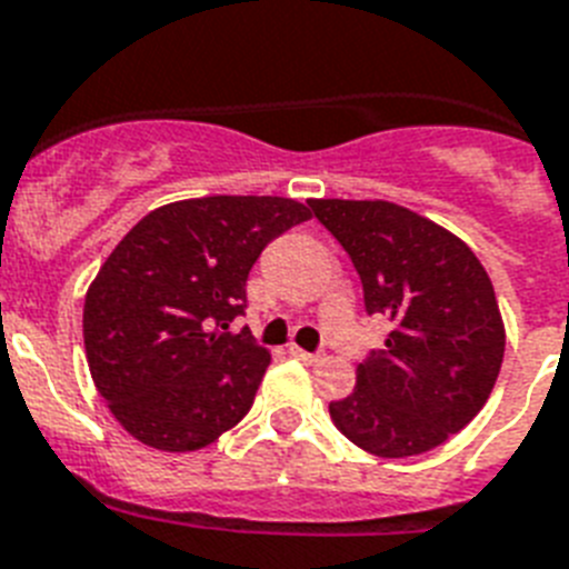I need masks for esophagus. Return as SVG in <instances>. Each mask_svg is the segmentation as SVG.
I'll list each match as a JSON object with an SVG mask.
<instances>
[{"mask_svg": "<svg viewBox=\"0 0 569 569\" xmlns=\"http://www.w3.org/2000/svg\"><path fill=\"white\" fill-rule=\"evenodd\" d=\"M289 353H292L295 359H298V362H307V365H312V362H318V353H309V350H303V348H298V345H292V348H289Z\"/></svg>", "mask_w": 569, "mask_h": 569, "instance_id": "1", "label": "esophagus"}]
</instances>
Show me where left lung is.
<instances>
[{
    "label": "left lung",
    "mask_w": 569,
    "mask_h": 569,
    "mask_svg": "<svg viewBox=\"0 0 569 569\" xmlns=\"http://www.w3.org/2000/svg\"><path fill=\"white\" fill-rule=\"evenodd\" d=\"M316 219L350 253L365 309L391 325L386 350L330 403L341 436L380 459L436 450L477 418L506 353L491 277L456 233L391 201L312 198Z\"/></svg>",
    "instance_id": "1"
}]
</instances>
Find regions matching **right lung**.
<instances>
[{"instance_id":"1","label":"right lung","mask_w":569,"mask_h":569,"mask_svg":"<svg viewBox=\"0 0 569 569\" xmlns=\"http://www.w3.org/2000/svg\"><path fill=\"white\" fill-rule=\"evenodd\" d=\"M309 216L295 198L207 196L157 207L124 233L87 289L84 350L128 436L192 452L248 415L271 353L230 321L262 248Z\"/></svg>"}]
</instances>
